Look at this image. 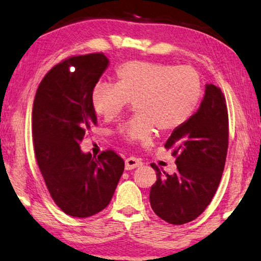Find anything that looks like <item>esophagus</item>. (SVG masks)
<instances>
[{
	"label": "esophagus",
	"instance_id": "34e87169",
	"mask_svg": "<svg viewBox=\"0 0 261 261\" xmlns=\"http://www.w3.org/2000/svg\"><path fill=\"white\" fill-rule=\"evenodd\" d=\"M141 165H142V161L133 156L126 159V161H124V167H126L127 171H130V169L140 167Z\"/></svg>",
	"mask_w": 261,
	"mask_h": 261
}]
</instances>
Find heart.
Returning a JSON list of instances; mask_svg holds the SVG:
<instances>
[{
  "mask_svg": "<svg viewBox=\"0 0 261 261\" xmlns=\"http://www.w3.org/2000/svg\"><path fill=\"white\" fill-rule=\"evenodd\" d=\"M118 84L97 82L92 102L97 114L111 120L128 103L138 113L120 127L128 141L148 142L154 127L172 132L193 115L202 95V82L192 66L128 61L116 69Z\"/></svg>",
  "mask_w": 261,
  "mask_h": 261,
  "instance_id": "heart-1",
  "label": "heart"
}]
</instances>
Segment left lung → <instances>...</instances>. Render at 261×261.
Returning a JSON list of instances; mask_svg holds the SVG:
<instances>
[{"instance_id":"8db88e82","label":"left lung","mask_w":261,"mask_h":261,"mask_svg":"<svg viewBox=\"0 0 261 261\" xmlns=\"http://www.w3.org/2000/svg\"><path fill=\"white\" fill-rule=\"evenodd\" d=\"M176 156L177 171L168 174L156 165L149 192L158 217L173 225L194 220L212 201L224 172L228 147V114L220 88L206 85L200 107L172 132L165 145Z\"/></svg>"}]
</instances>
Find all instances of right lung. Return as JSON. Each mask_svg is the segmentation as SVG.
<instances>
[{
	"label": "right lung",
	"mask_w": 261,
	"mask_h": 261,
	"mask_svg": "<svg viewBox=\"0 0 261 261\" xmlns=\"http://www.w3.org/2000/svg\"><path fill=\"white\" fill-rule=\"evenodd\" d=\"M108 66L102 53L67 59L48 71L34 100L37 165L53 200L71 217L88 218L106 208L124 169L113 150L95 158L80 147L96 124L92 92Z\"/></svg>",
	"instance_id": "obj_1"
}]
</instances>
